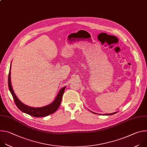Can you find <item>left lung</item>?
I'll return each instance as SVG.
<instances>
[{"label": "left lung", "instance_id": "obj_1", "mask_svg": "<svg viewBox=\"0 0 147 147\" xmlns=\"http://www.w3.org/2000/svg\"><path fill=\"white\" fill-rule=\"evenodd\" d=\"M117 112H115V113H109V114H105V115H113V114H115V113H116Z\"/></svg>", "mask_w": 147, "mask_h": 147}]
</instances>
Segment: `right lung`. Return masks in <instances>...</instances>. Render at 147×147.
<instances>
[{"mask_svg": "<svg viewBox=\"0 0 147 147\" xmlns=\"http://www.w3.org/2000/svg\"><path fill=\"white\" fill-rule=\"evenodd\" d=\"M10 69H11V65H10ZM8 86H9V90L13 96V99L14 100V102L16 105L17 107L23 112H24L28 115H30V116L36 117L47 116L57 111V109L59 108L60 105L61 103L62 96H63V94H64L65 90L66 88V87H65L63 88H62L60 90L56 99L52 103L48 105H47V106L43 107L41 108H32V107L27 106L24 103H23L17 98L16 94H14L13 90L12 88V87H11V84L10 70H9V73Z\"/></svg>", "mask_w": 147, "mask_h": 147, "instance_id": "obj_1", "label": "right lung"}]
</instances>
